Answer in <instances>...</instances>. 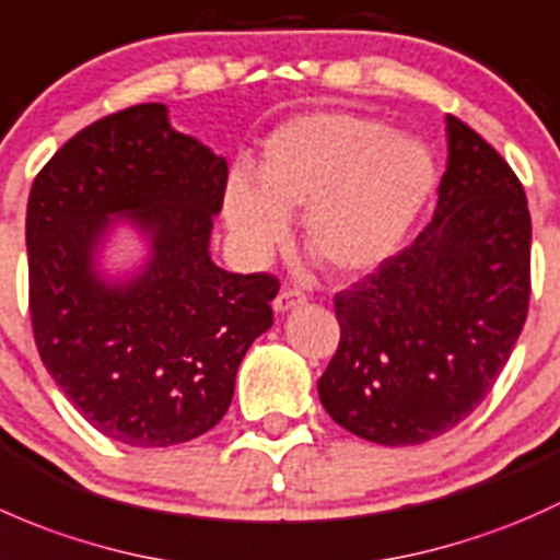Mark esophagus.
I'll list each match as a JSON object with an SVG mask.
<instances>
[{"label":"esophagus","mask_w":560,"mask_h":560,"mask_svg":"<svg viewBox=\"0 0 560 560\" xmlns=\"http://www.w3.org/2000/svg\"><path fill=\"white\" fill-rule=\"evenodd\" d=\"M307 302V296H304V291H299V288H282V291L275 296L272 307L275 313H288V310L299 307V304Z\"/></svg>","instance_id":"obj_1"}]
</instances>
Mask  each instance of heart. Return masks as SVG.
Instances as JSON below:
<instances>
[{
	"label": "heart",
	"mask_w": 560,
	"mask_h": 560,
	"mask_svg": "<svg viewBox=\"0 0 560 560\" xmlns=\"http://www.w3.org/2000/svg\"><path fill=\"white\" fill-rule=\"evenodd\" d=\"M434 188L423 142L388 135L355 113H310L282 124L258 159L256 183L232 177L226 221L250 256L285 240L302 212V242L326 272L353 278L399 250Z\"/></svg>",
	"instance_id": "b5f03b06"
}]
</instances>
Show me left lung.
<instances>
[{
  "label": "left lung",
  "instance_id": "obj_1",
  "mask_svg": "<svg viewBox=\"0 0 560 560\" xmlns=\"http://www.w3.org/2000/svg\"><path fill=\"white\" fill-rule=\"evenodd\" d=\"M429 226L334 296L326 412L377 445H420L469 418L510 361L532 299V215L512 166L447 115Z\"/></svg>",
  "mask_w": 560,
  "mask_h": 560
}]
</instances>
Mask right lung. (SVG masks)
<instances>
[{
	"mask_svg": "<svg viewBox=\"0 0 560 560\" xmlns=\"http://www.w3.org/2000/svg\"><path fill=\"white\" fill-rule=\"evenodd\" d=\"M229 166L166 124L164 105L105 115L37 172L26 207L28 315L39 359L96 431L131 447L196 440L226 415L240 361L272 326L280 280L232 275L207 253ZM154 237L131 287L90 256L107 214Z\"/></svg>",
	"mask_w": 560,
	"mask_h": 560,
	"instance_id": "1",
	"label": "right lung"
}]
</instances>
